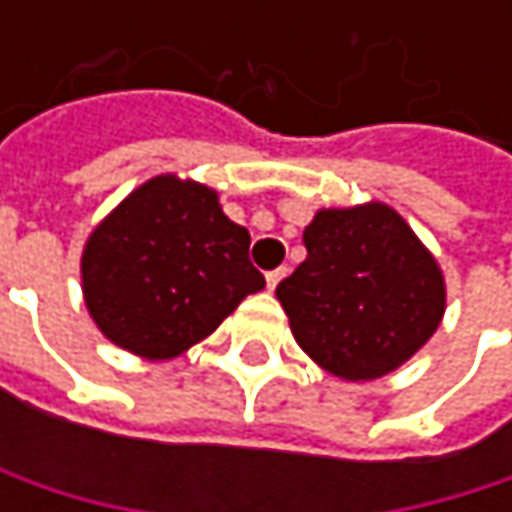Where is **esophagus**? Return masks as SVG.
<instances>
[{
  "label": "esophagus",
  "mask_w": 512,
  "mask_h": 512,
  "mask_svg": "<svg viewBox=\"0 0 512 512\" xmlns=\"http://www.w3.org/2000/svg\"><path fill=\"white\" fill-rule=\"evenodd\" d=\"M284 275H287V269H284V266H281V269L266 272V287H269V290H275V287H278V281H281Z\"/></svg>",
  "instance_id": "1"
}]
</instances>
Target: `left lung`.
<instances>
[{
    "instance_id": "8db88e82",
    "label": "left lung",
    "mask_w": 512,
    "mask_h": 512,
    "mask_svg": "<svg viewBox=\"0 0 512 512\" xmlns=\"http://www.w3.org/2000/svg\"><path fill=\"white\" fill-rule=\"evenodd\" d=\"M308 257L275 287L296 344L347 382L388 376L439 329L445 272L382 201L323 207L302 234Z\"/></svg>"
}]
</instances>
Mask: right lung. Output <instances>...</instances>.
<instances>
[{"mask_svg":"<svg viewBox=\"0 0 512 512\" xmlns=\"http://www.w3.org/2000/svg\"><path fill=\"white\" fill-rule=\"evenodd\" d=\"M249 243V231L225 216L216 189L156 174L88 234L79 260L85 308L133 356H183L266 287Z\"/></svg>","mask_w":512,"mask_h":512,"instance_id":"right-lung-1","label":"right lung"}]
</instances>
